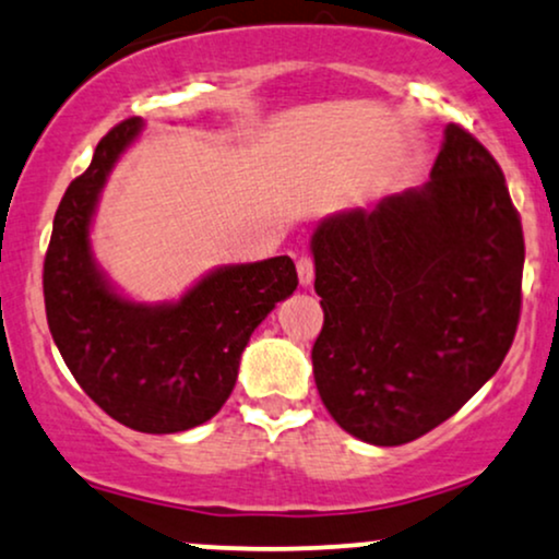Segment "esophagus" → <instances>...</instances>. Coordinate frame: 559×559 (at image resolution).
<instances>
[{
  "label": "esophagus",
  "mask_w": 559,
  "mask_h": 559,
  "mask_svg": "<svg viewBox=\"0 0 559 559\" xmlns=\"http://www.w3.org/2000/svg\"><path fill=\"white\" fill-rule=\"evenodd\" d=\"M298 282L308 287L313 282V259L311 255H300L298 259Z\"/></svg>",
  "instance_id": "34e87169"
}]
</instances>
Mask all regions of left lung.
<instances>
[{"label": "left lung", "mask_w": 559, "mask_h": 559, "mask_svg": "<svg viewBox=\"0 0 559 559\" xmlns=\"http://www.w3.org/2000/svg\"><path fill=\"white\" fill-rule=\"evenodd\" d=\"M321 403L379 448L448 421L495 377L521 321L526 242L489 148L448 124L431 180L334 214L311 240Z\"/></svg>", "instance_id": "8db88e82"}]
</instances>
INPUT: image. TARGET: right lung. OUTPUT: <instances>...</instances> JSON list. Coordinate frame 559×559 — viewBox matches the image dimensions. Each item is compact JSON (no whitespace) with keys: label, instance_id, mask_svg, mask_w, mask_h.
Listing matches in <instances>:
<instances>
[{"label":"right lung","instance_id":"right-lung-1","mask_svg":"<svg viewBox=\"0 0 559 559\" xmlns=\"http://www.w3.org/2000/svg\"><path fill=\"white\" fill-rule=\"evenodd\" d=\"M130 117L98 141L88 169L64 190L44 259L49 332L83 392L143 435L193 429L225 405L255 326L298 287L290 255L216 269L169 306L124 300L91 259L88 225L117 156L133 143Z\"/></svg>","mask_w":559,"mask_h":559}]
</instances>
